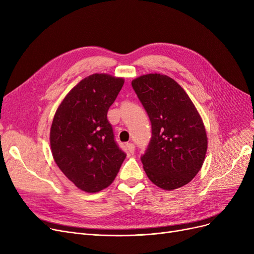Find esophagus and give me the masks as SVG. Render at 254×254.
<instances>
[{
  "label": "esophagus",
  "mask_w": 254,
  "mask_h": 254,
  "mask_svg": "<svg viewBox=\"0 0 254 254\" xmlns=\"http://www.w3.org/2000/svg\"><path fill=\"white\" fill-rule=\"evenodd\" d=\"M127 150H128L129 153L134 154V152H135V145H134V144H132V143L127 144Z\"/></svg>",
  "instance_id": "34e87169"
}]
</instances>
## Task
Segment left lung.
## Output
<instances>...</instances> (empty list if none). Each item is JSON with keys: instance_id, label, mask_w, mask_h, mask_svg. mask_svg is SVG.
I'll use <instances>...</instances> for the list:
<instances>
[{"instance_id": "obj_1", "label": "left lung", "mask_w": 254, "mask_h": 254, "mask_svg": "<svg viewBox=\"0 0 254 254\" xmlns=\"http://www.w3.org/2000/svg\"><path fill=\"white\" fill-rule=\"evenodd\" d=\"M131 86L151 123L152 136L141 156L146 175L163 190L182 188L205 161L208 138L202 117L185 90L167 75H142Z\"/></svg>"}]
</instances>
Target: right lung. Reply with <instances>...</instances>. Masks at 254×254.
Instances as JSON below:
<instances>
[{"label":"right lung","mask_w":254,"mask_h":254,"mask_svg":"<svg viewBox=\"0 0 254 254\" xmlns=\"http://www.w3.org/2000/svg\"><path fill=\"white\" fill-rule=\"evenodd\" d=\"M124 83V78L109 74L89 75L69 91L53 117V159L83 191L98 192L108 188L127 156L117 146L107 119Z\"/></svg>","instance_id":"1"}]
</instances>
